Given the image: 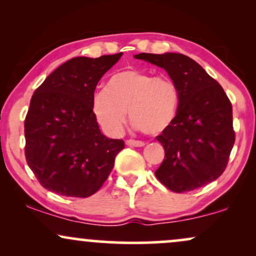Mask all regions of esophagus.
<instances>
[{"instance_id":"34e87169","label":"esophagus","mask_w":256,"mask_h":256,"mask_svg":"<svg viewBox=\"0 0 256 256\" xmlns=\"http://www.w3.org/2000/svg\"><path fill=\"white\" fill-rule=\"evenodd\" d=\"M126 146H144L146 143L142 142V140H126Z\"/></svg>"}]
</instances>
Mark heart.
<instances>
[{"instance_id":"heart-1","label":"heart","mask_w":256,"mask_h":256,"mask_svg":"<svg viewBox=\"0 0 256 256\" xmlns=\"http://www.w3.org/2000/svg\"><path fill=\"white\" fill-rule=\"evenodd\" d=\"M91 108L100 126L110 134H122L128 110L134 130L160 134L176 120L179 91L168 77L125 70L112 76L106 89L94 94Z\"/></svg>"}]
</instances>
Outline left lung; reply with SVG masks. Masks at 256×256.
<instances>
[{
    "instance_id": "obj_1",
    "label": "left lung",
    "mask_w": 256,
    "mask_h": 256,
    "mask_svg": "<svg viewBox=\"0 0 256 256\" xmlns=\"http://www.w3.org/2000/svg\"><path fill=\"white\" fill-rule=\"evenodd\" d=\"M134 58L165 70L179 91L176 120L156 137L165 149L156 178L174 192L216 180L226 168L234 143L232 106L224 89L186 55L140 52Z\"/></svg>"
}]
</instances>
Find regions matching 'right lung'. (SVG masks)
<instances>
[{"label":"right lung","mask_w":256,"mask_h":256,"mask_svg":"<svg viewBox=\"0 0 256 256\" xmlns=\"http://www.w3.org/2000/svg\"><path fill=\"white\" fill-rule=\"evenodd\" d=\"M122 52L78 56L58 66L32 95L25 119V155L40 185L71 198L95 194L124 149L106 137L92 113L96 85Z\"/></svg>","instance_id":"obj_1"}]
</instances>
